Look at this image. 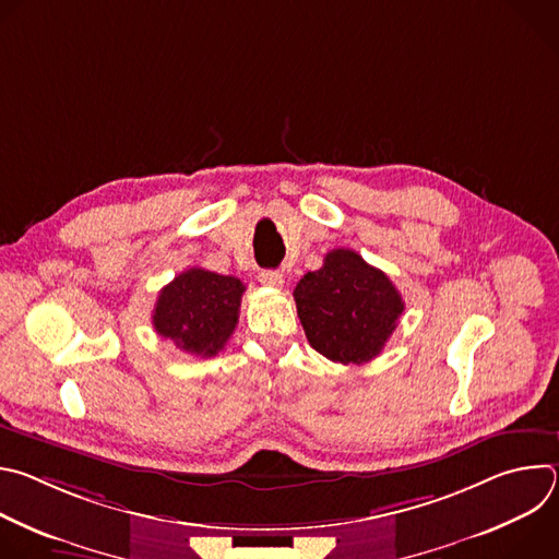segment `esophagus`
Masks as SVG:
<instances>
[{"instance_id":"34e87169","label":"esophagus","mask_w":559,"mask_h":559,"mask_svg":"<svg viewBox=\"0 0 559 559\" xmlns=\"http://www.w3.org/2000/svg\"><path fill=\"white\" fill-rule=\"evenodd\" d=\"M259 281L263 283V285H267V287H283V274L281 272H276V270H263L261 274H259Z\"/></svg>"}]
</instances>
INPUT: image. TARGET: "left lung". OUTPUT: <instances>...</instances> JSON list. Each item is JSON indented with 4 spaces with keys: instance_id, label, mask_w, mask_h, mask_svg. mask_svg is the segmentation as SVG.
Segmentation results:
<instances>
[{
    "instance_id": "8db88e82",
    "label": "left lung",
    "mask_w": 559,
    "mask_h": 559,
    "mask_svg": "<svg viewBox=\"0 0 559 559\" xmlns=\"http://www.w3.org/2000/svg\"><path fill=\"white\" fill-rule=\"evenodd\" d=\"M294 300L309 345L341 365L376 358L405 311L389 276L343 248L298 281Z\"/></svg>"
}]
</instances>
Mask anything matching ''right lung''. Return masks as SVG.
I'll use <instances>...</instances> for the list:
<instances>
[{"label": "right lung", "mask_w": 559, "mask_h": 559, "mask_svg": "<svg viewBox=\"0 0 559 559\" xmlns=\"http://www.w3.org/2000/svg\"><path fill=\"white\" fill-rule=\"evenodd\" d=\"M243 292L236 276L190 267L158 292L152 325L181 352L216 356L236 330Z\"/></svg>", "instance_id": "1"}]
</instances>
